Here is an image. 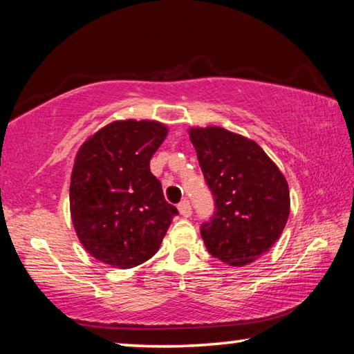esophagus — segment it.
<instances>
[{
    "instance_id": "1",
    "label": "esophagus",
    "mask_w": 354,
    "mask_h": 354,
    "mask_svg": "<svg viewBox=\"0 0 354 354\" xmlns=\"http://www.w3.org/2000/svg\"><path fill=\"white\" fill-rule=\"evenodd\" d=\"M178 209H179V214H181L183 217H190V214H192V206H190L189 200H183L181 203H179V205H178Z\"/></svg>"
}]
</instances>
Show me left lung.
Returning <instances> with one entry per match:
<instances>
[{
	"instance_id": "left-lung-1",
	"label": "left lung",
	"mask_w": 354,
	"mask_h": 354,
	"mask_svg": "<svg viewBox=\"0 0 354 354\" xmlns=\"http://www.w3.org/2000/svg\"><path fill=\"white\" fill-rule=\"evenodd\" d=\"M189 134L215 206L200 227L207 251L236 267L256 261L287 223L286 178L253 140L218 127L194 128Z\"/></svg>"
}]
</instances>
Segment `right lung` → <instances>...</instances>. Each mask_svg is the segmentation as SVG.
Returning a JSON list of instances; mask_svg holds the SVG:
<instances>
[{"label": "right lung", "mask_w": 354, "mask_h": 354, "mask_svg": "<svg viewBox=\"0 0 354 354\" xmlns=\"http://www.w3.org/2000/svg\"><path fill=\"white\" fill-rule=\"evenodd\" d=\"M165 137L162 123L122 120L100 129L77 151L70 212L82 247L95 259L131 268L159 250L178 215L149 170Z\"/></svg>", "instance_id": "1"}]
</instances>
